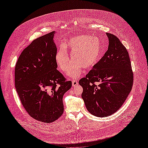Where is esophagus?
<instances>
[{
    "label": "esophagus",
    "instance_id": "obj_1",
    "mask_svg": "<svg viewBox=\"0 0 148 148\" xmlns=\"http://www.w3.org/2000/svg\"><path fill=\"white\" fill-rule=\"evenodd\" d=\"M72 85L73 86H77V85L78 84V81H77V80H75V79H73L72 80Z\"/></svg>",
    "mask_w": 148,
    "mask_h": 148
}]
</instances>
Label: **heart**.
Instances as JSON below:
<instances>
[{
  "label": "heart",
  "instance_id": "obj_1",
  "mask_svg": "<svg viewBox=\"0 0 148 148\" xmlns=\"http://www.w3.org/2000/svg\"><path fill=\"white\" fill-rule=\"evenodd\" d=\"M67 49L71 51L73 61L69 75L77 78L82 72V68L91 69L100 60L102 54V42L99 38L87 34L71 37L65 45H62L56 54V62L59 68L66 72L70 66V59Z\"/></svg>",
  "mask_w": 148,
  "mask_h": 148
}]
</instances>
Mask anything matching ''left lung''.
<instances>
[{"label":"left lung","instance_id":"8db88e82","mask_svg":"<svg viewBox=\"0 0 148 148\" xmlns=\"http://www.w3.org/2000/svg\"><path fill=\"white\" fill-rule=\"evenodd\" d=\"M108 49L97 64L80 79L82 97L91 114L106 117L116 112L130 92L133 73L127 49L115 35L106 33Z\"/></svg>","mask_w":148,"mask_h":148}]
</instances>
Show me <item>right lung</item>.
Returning <instances> with one entry per match:
<instances>
[{
	"label": "right lung",
	"mask_w": 148,
	"mask_h": 148,
	"mask_svg": "<svg viewBox=\"0 0 148 148\" xmlns=\"http://www.w3.org/2000/svg\"><path fill=\"white\" fill-rule=\"evenodd\" d=\"M55 31L34 39L18 57L15 69L16 92L25 109L35 120L51 123L64 112L63 96L71 88L57 70Z\"/></svg>",
	"instance_id": "add662e5"
}]
</instances>
